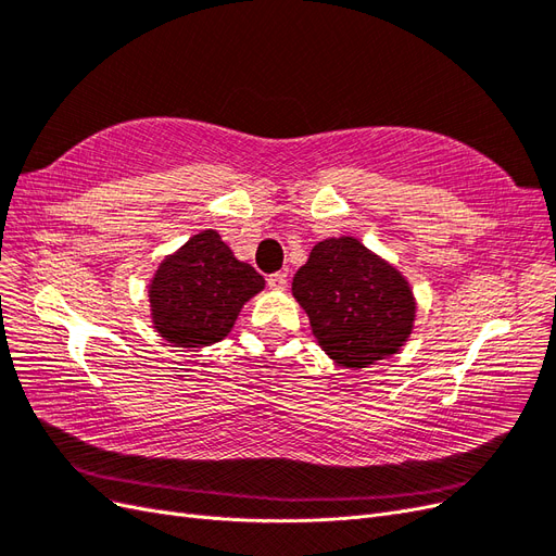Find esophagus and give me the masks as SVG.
Listing matches in <instances>:
<instances>
[{"label": "esophagus", "mask_w": 556, "mask_h": 556, "mask_svg": "<svg viewBox=\"0 0 556 556\" xmlns=\"http://www.w3.org/2000/svg\"><path fill=\"white\" fill-rule=\"evenodd\" d=\"M266 285H268V288H271V290H276V292H282L285 288H288V274H271V276H268L266 278Z\"/></svg>", "instance_id": "34e87169"}]
</instances>
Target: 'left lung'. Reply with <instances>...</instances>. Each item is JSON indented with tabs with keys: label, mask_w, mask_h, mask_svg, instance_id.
<instances>
[{
	"label": "left lung",
	"mask_w": 556,
	"mask_h": 556,
	"mask_svg": "<svg viewBox=\"0 0 556 556\" xmlns=\"http://www.w3.org/2000/svg\"><path fill=\"white\" fill-rule=\"evenodd\" d=\"M315 339L343 368L392 357L408 341L415 299L408 280L357 239H325L292 280Z\"/></svg>",
	"instance_id": "8db88e82"
}]
</instances>
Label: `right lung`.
<instances>
[{
  "instance_id": "right-lung-1",
  "label": "right lung",
  "mask_w": 556,
  "mask_h": 556,
  "mask_svg": "<svg viewBox=\"0 0 556 556\" xmlns=\"http://www.w3.org/2000/svg\"><path fill=\"white\" fill-rule=\"evenodd\" d=\"M264 278L233 257L220 233L206 229L166 257L150 282V313L164 341L204 348L223 341Z\"/></svg>"
}]
</instances>
